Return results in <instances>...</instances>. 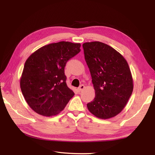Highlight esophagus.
I'll return each mask as SVG.
<instances>
[{
	"label": "esophagus",
	"mask_w": 155,
	"mask_h": 155,
	"mask_svg": "<svg viewBox=\"0 0 155 155\" xmlns=\"http://www.w3.org/2000/svg\"><path fill=\"white\" fill-rule=\"evenodd\" d=\"M85 88V86H84L83 85H81L80 87H79L78 88V91L79 92H81L83 89Z\"/></svg>",
	"instance_id": "34e87169"
}]
</instances>
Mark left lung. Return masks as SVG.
<instances>
[{
	"label": "left lung",
	"instance_id": "8db88e82",
	"mask_svg": "<svg viewBox=\"0 0 155 155\" xmlns=\"http://www.w3.org/2000/svg\"><path fill=\"white\" fill-rule=\"evenodd\" d=\"M83 47L95 90L88 109L98 118H113L122 111L133 93L129 64L118 51L101 42L85 43Z\"/></svg>",
	"mask_w": 155,
	"mask_h": 155
}]
</instances>
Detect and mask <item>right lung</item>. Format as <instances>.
Instances as JSON below:
<instances>
[{"instance_id": "right-lung-1", "label": "right lung", "mask_w": 155, "mask_h": 155, "mask_svg": "<svg viewBox=\"0 0 155 155\" xmlns=\"http://www.w3.org/2000/svg\"><path fill=\"white\" fill-rule=\"evenodd\" d=\"M80 47V43L68 41L51 43L37 50L26 61L21 89L28 105L37 114L57 115L74 96L67 85L64 67Z\"/></svg>"}]
</instances>
